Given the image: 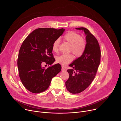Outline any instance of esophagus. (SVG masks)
Wrapping results in <instances>:
<instances>
[{
	"instance_id": "esophagus-1",
	"label": "esophagus",
	"mask_w": 121,
	"mask_h": 121,
	"mask_svg": "<svg viewBox=\"0 0 121 121\" xmlns=\"http://www.w3.org/2000/svg\"><path fill=\"white\" fill-rule=\"evenodd\" d=\"M65 70H66L65 69L64 67H62V69H61V71H65Z\"/></svg>"
}]
</instances>
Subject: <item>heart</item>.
<instances>
[{
    "mask_svg": "<svg viewBox=\"0 0 121 121\" xmlns=\"http://www.w3.org/2000/svg\"><path fill=\"white\" fill-rule=\"evenodd\" d=\"M63 38L70 44L69 51L72 52L76 57H79L84 54L87 46V42L79 33L74 31H69L65 34ZM59 43L60 40L58 39L53 42L52 50L54 52H58ZM73 59L74 56L72 54H64L56 57V62L63 66H65L71 63Z\"/></svg>",
    "mask_w": 121,
    "mask_h": 121,
    "instance_id": "1",
    "label": "heart"
}]
</instances>
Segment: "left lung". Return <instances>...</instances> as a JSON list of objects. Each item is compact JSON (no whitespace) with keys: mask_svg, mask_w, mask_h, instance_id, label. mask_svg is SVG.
I'll return each instance as SVG.
<instances>
[{"mask_svg":"<svg viewBox=\"0 0 121 121\" xmlns=\"http://www.w3.org/2000/svg\"><path fill=\"white\" fill-rule=\"evenodd\" d=\"M76 29L85 32L87 46L84 54L69 65L74 69L67 70L69 77L65 82V86L73 94L82 92L90 85L96 75L101 56L98 41L89 30L84 27Z\"/></svg>","mask_w":121,"mask_h":121,"instance_id":"1","label":"left lung"}]
</instances>
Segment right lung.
Here are the masks:
<instances>
[{
    "label": "right lung",
    "mask_w": 121,
    "mask_h": 121,
    "mask_svg": "<svg viewBox=\"0 0 121 121\" xmlns=\"http://www.w3.org/2000/svg\"><path fill=\"white\" fill-rule=\"evenodd\" d=\"M64 31L63 28H38L23 42L17 64L21 80L30 92L39 93L46 90L52 79L61 71L60 64L52 65L55 61L52 46ZM43 62L50 66L45 69L42 66Z\"/></svg>",
    "instance_id": "1"
}]
</instances>
